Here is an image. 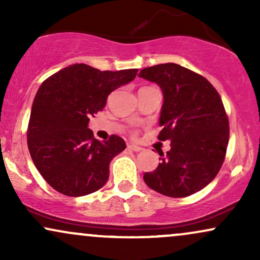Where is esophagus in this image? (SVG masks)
<instances>
[{
    "label": "esophagus",
    "instance_id": "34e87169",
    "mask_svg": "<svg viewBox=\"0 0 260 260\" xmlns=\"http://www.w3.org/2000/svg\"><path fill=\"white\" fill-rule=\"evenodd\" d=\"M127 148L129 149V150H132V151H136V153H138V151L143 150V149L140 148V147H138V145H134V144H128V147H127Z\"/></svg>",
    "mask_w": 260,
    "mask_h": 260
}]
</instances>
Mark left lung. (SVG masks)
I'll list each match as a JSON object with an SVG mask.
<instances>
[{"instance_id": "8db88e82", "label": "left lung", "mask_w": 260, "mask_h": 260, "mask_svg": "<svg viewBox=\"0 0 260 260\" xmlns=\"http://www.w3.org/2000/svg\"><path fill=\"white\" fill-rule=\"evenodd\" d=\"M140 78L156 83L164 95L160 140L171 149L143 178L160 194L183 198L199 192L221 169L229 144V120L221 98L204 77L176 63L144 68Z\"/></svg>"}]
</instances>
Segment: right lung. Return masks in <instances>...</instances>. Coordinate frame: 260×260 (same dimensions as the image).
Masks as SVG:
<instances>
[{
	"label": "right lung",
	"mask_w": 260,
	"mask_h": 260,
	"mask_svg": "<svg viewBox=\"0 0 260 260\" xmlns=\"http://www.w3.org/2000/svg\"><path fill=\"white\" fill-rule=\"evenodd\" d=\"M137 72L76 63L40 85L29 120L28 148L35 168L53 189L82 197L106 183L110 162L126 143L118 136L95 139L89 118L105 107L110 92L132 82Z\"/></svg>",
	"instance_id": "1"
}]
</instances>
